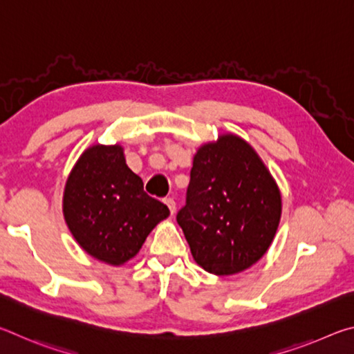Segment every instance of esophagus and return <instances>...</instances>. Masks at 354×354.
Masks as SVG:
<instances>
[{"label":"esophagus","mask_w":354,"mask_h":354,"mask_svg":"<svg viewBox=\"0 0 354 354\" xmlns=\"http://www.w3.org/2000/svg\"><path fill=\"white\" fill-rule=\"evenodd\" d=\"M164 203H165L167 206H169L171 215L176 212V203H175V200H173V198H165V201H164Z\"/></svg>","instance_id":"esophagus-1"}]
</instances>
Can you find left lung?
Instances as JSON below:
<instances>
[{"instance_id":"8db88e82","label":"left lung","mask_w":354,"mask_h":354,"mask_svg":"<svg viewBox=\"0 0 354 354\" xmlns=\"http://www.w3.org/2000/svg\"><path fill=\"white\" fill-rule=\"evenodd\" d=\"M281 212L278 184L247 140L225 133L198 147L176 220L201 268L230 277L254 266L270 248Z\"/></svg>"}]
</instances>
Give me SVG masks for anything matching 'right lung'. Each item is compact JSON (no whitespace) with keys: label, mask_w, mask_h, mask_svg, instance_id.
Here are the masks:
<instances>
[{"label":"right lung","mask_w":354,"mask_h":354,"mask_svg":"<svg viewBox=\"0 0 354 354\" xmlns=\"http://www.w3.org/2000/svg\"><path fill=\"white\" fill-rule=\"evenodd\" d=\"M62 212L77 245L113 267L133 259L154 226L170 215L164 203L143 192L120 143L84 149L65 183Z\"/></svg>","instance_id":"right-lung-1"}]
</instances>
